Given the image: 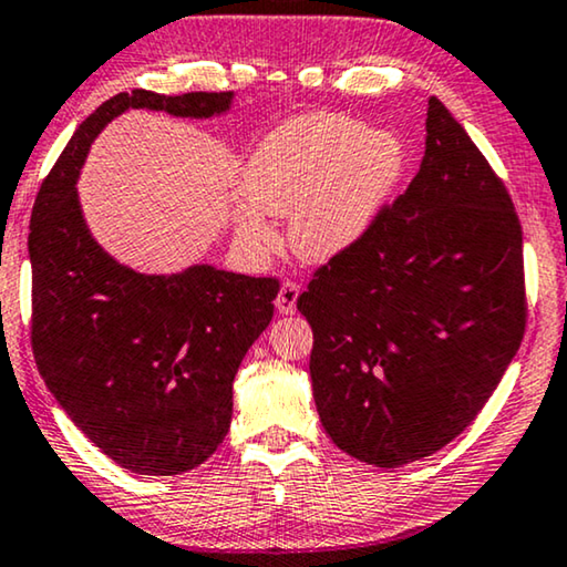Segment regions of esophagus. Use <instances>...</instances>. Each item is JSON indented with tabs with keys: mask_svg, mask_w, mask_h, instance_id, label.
<instances>
[{
	"mask_svg": "<svg viewBox=\"0 0 567 567\" xmlns=\"http://www.w3.org/2000/svg\"><path fill=\"white\" fill-rule=\"evenodd\" d=\"M298 295H300V287L295 285L292 280L282 282L280 292H277V300H275L277 310H280L282 316H292L295 313V306H298Z\"/></svg>",
	"mask_w": 567,
	"mask_h": 567,
	"instance_id": "34e87169",
	"label": "esophagus"
}]
</instances>
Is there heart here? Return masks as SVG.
I'll return each instance as SVG.
<instances>
[{"label": "heart", "mask_w": 567, "mask_h": 567, "mask_svg": "<svg viewBox=\"0 0 567 567\" xmlns=\"http://www.w3.org/2000/svg\"><path fill=\"white\" fill-rule=\"evenodd\" d=\"M409 151L398 133L370 131L347 115H302L267 135L241 174L230 213L236 238L269 254L277 234L267 215H290L298 257L329 261L370 234L398 189Z\"/></svg>", "instance_id": "1"}]
</instances>
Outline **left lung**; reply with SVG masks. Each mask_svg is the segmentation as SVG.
I'll return each mask as SVG.
<instances>
[{"label": "left lung", "instance_id": "left-lung-1", "mask_svg": "<svg viewBox=\"0 0 567 567\" xmlns=\"http://www.w3.org/2000/svg\"><path fill=\"white\" fill-rule=\"evenodd\" d=\"M298 310L331 442L374 467L465 432L526 326L522 223L504 182L440 100L409 189L360 244L316 269Z\"/></svg>", "mask_w": 567, "mask_h": 567}]
</instances>
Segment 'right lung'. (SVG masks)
I'll return each instance as SVG.
<instances>
[{
    "instance_id": "right-lung-1",
    "label": "right lung",
    "mask_w": 567,
    "mask_h": 567,
    "mask_svg": "<svg viewBox=\"0 0 567 567\" xmlns=\"http://www.w3.org/2000/svg\"><path fill=\"white\" fill-rule=\"evenodd\" d=\"M230 102L234 92L115 94L71 135L30 215L38 372L86 440L138 475L187 473L218 450L238 364L272 321L280 282L210 265L135 272L92 238L76 179L92 141L125 110L203 121Z\"/></svg>"
}]
</instances>
